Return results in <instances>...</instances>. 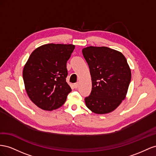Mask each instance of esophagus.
Listing matches in <instances>:
<instances>
[{"label": "esophagus", "mask_w": 156, "mask_h": 156, "mask_svg": "<svg viewBox=\"0 0 156 156\" xmlns=\"http://www.w3.org/2000/svg\"><path fill=\"white\" fill-rule=\"evenodd\" d=\"M74 88H78V83H74Z\"/></svg>", "instance_id": "1"}]
</instances>
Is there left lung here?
Segmentation results:
<instances>
[{"mask_svg":"<svg viewBox=\"0 0 156 156\" xmlns=\"http://www.w3.org/2000/svg\"><path fill=\"white\" fill-rule=\"evenodd\" d=\"M90 70L92 90L85 98L87 107L95 114L112 112L125 99L131 72L121 52L107 47L90 46L82 50Z\"/></svg>","mask_w":156,"mask_h":156,"instance_id":"8db88e82","label":"left lung"}]
</instances>
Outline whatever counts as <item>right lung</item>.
Returning a JSON list of instances; mask_svg holds the SVG:
<instances>
[{
	"label": "right lung",
	"instance_id": "obj_1",
	"mask_svg": "<svg viewBox=\"0 0 156 156\" xmlns=\"http://www.w3.org/2000/svg\"><path fill=\"white\" fill-rule=\"evenodd\" d=\"M74 48L72 44H48L30 54L23 78L27 93L38 107L51 111L65 103L72 90L66 82V62Z\"/></svg>",
	"mask_w": 156,
	"mask_h": 156
}]
</instances>
